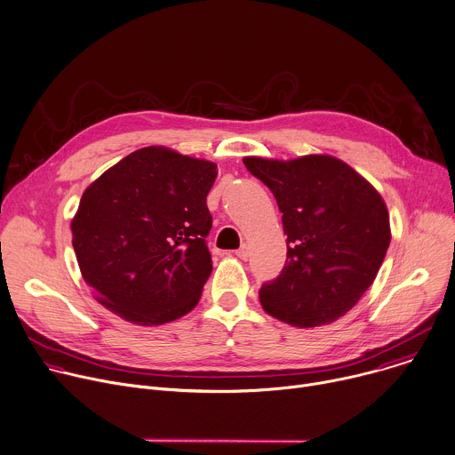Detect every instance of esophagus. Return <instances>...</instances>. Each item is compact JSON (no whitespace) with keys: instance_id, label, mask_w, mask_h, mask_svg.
<instances>
[{"instance_id":"34e87169","label":"esophagus","mask_w":455,"mask_h":455,"mask_svg":"<svg viewBox=\"0 0 455 455\" xmlns=\"http://www.w3.org/2000/svg\"><path fill=\"white\" fill-rule=\"evenodd\" d=\"M235 255H237L239 259H243V261H246V259L250 257V248H248V244H246V243H243V244H241V248L235 251Z\"/></svg>"}]
</instances>
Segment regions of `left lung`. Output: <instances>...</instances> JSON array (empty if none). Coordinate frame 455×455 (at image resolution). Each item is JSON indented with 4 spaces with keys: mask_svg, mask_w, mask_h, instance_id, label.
<instances>
[{
    "mask_svg": "<svg viewBox=\"0 0 455 455\" xmlns=\"http://www.w3.org/2000/svg\"><path fill=\"white\" fill-rule=\"evenodd\" d=\"M243 164L274 192L288 235L286 265L259 290L261 306L295 328L339 320L372 284L391 243L379 192L330 155Z\"/></svg>",
    "mask_w": 455,
    "mask_h": 455,
    "instance_id": "left-lung-1",
    "label": "left lung"
}]
</instances>
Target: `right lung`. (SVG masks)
I'll use <instances>...</instances> for the list:
<instances>
[{"mask_svg":"<svg viewBox=\"0 0 455 455\" xmlns=\"http://www.w3.org/2000/svg\"><path fill=\"white\" fill-rule=\"evenodd\" d=\"M218 165L164 146L142 148L83 194L72 244L97 300L137 326L187 315L212 272L207 194Z\"/></svg>","mask_w":455,"mask_h":455,"instance_id":"1","label":"right lung"}]
</instances>
